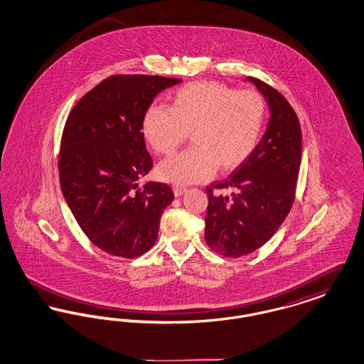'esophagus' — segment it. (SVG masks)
<instances>
[{"label":"esophagus","mask_w":364,"mask_h":364,"mask_svg":"<svg viewBox=\"0 0 364 364\" xmlns=\"http://www.w3.org/2000/svg\"><path fill=\"white\" fill-rule=\"evenodd\" d=\"M186 191H187L186 188H183V187H178V186L173 187V192L176 196H181V195H183Z\"/></svg>","instance_id":"esophagus-1"}]
</instances>
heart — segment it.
<instances>
[{
  "label": "heart",
  "mask_w": 364,
  "mask_h": 364,
  "mask_svg": "<svg viewBox=\"0 0 364 364\" xmlns=\"http://www.w3.org/2000/svg\"><path fill=\"white\" fill-rule=\"evenodd\" d=\"M264 102L255 91L214 82H196L176 91L172 109L153 105L143 117V134L158 154L171 156L191 132L192 149L162 162L158 174L176 186L208 180L217 165L232 171L258 144Z\"/></svg>",
  "instance_id": "heart-1"
}]
</instances>
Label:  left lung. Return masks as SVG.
Here are the masks:
<instances>
[{"mask_svg": "<svg viewBox=\"0 0 364 364\" xmlns=\"http://www.w3.org/2000/svg\"><path fill=\"white\" fill-rule=\"evenodd\" d=\"M259 90L270 109L263 138L225 181L206 188L205 239L215 252L239 258L260 248L277 232L294 205L301 161V128L292 106L276 88L245 77ZM230 189V196L212 188Z\"/></svg>", "mask_w": 364, "mask_h": 364, "instance_id": "1", "label": "left lung"}]
</instances>
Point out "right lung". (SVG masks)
I'll return each mask as SVG.
<instances>
[{
  "label": "right lung",
  "instance_id": "obj_1",
  "mask_svg": "<svg viewBox=\"0 0 364 364\" xmlns=\"http://www.w3.org/2000/svg\"><path fill=\"white\" fill-rule=\"evenodd\" d=\"M180 79L114 75L88 91L65 122L58 159L60 184L87 237L105 252L136 258L158 237L173 191L138 180L153 168L143 117L156 95Z\"/></svg>",
  "mask_w": 364,
  "mask_h": 364
}]
</instances>
